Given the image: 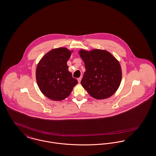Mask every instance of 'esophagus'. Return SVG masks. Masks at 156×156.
<instances>
[{
    "mask_svg": "<svg viewBox=\"0 0 156 156\" xmlns=\"http://www.w3.org/2000/svg\"><path fill=\"white\" fill-rule=\"evenodd\" d=\"M81 79H82V78H81V77H80V78H78V83H81Z\"/></svg>",
    "mask_w": 156,
    "mask_h": 156,
    "instance_id": "1",
    "label": "esophagus"
}]
</instances>
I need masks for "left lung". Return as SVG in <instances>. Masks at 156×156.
<instances>
[{
    "label": "left lung",
    "instance_id": "1",
    "mask_svg": "<svg viewBox=\"0 0 156 156\" xmlns=\"http://www.w3.org/2000/svg\"><path fill=\"white\" fill-rule=\"evenodd\" d=\"M78 53L85 68L81 81L84 89L97 100L113 96L122 80V68L118 60L105 50L81 49Z\"/></svg>",
    "mask_w": 156,
    "mask_h": 156
}]
</instances>
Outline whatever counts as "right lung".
<instances>
[{
	"instance_id": "add662e5",
	"label": "right lung",
	"mask_w": 156,
	"mask_h": 156,
	"mask_svg": "<svg viewBox=\"0 0 156 156\" xmlns=\"http://www.w3.org/2000/svg\"><path fill=\"white\" fill-rule=\"evenodd\" d=\"M73 50L53 48L39 61L36 68L37 83L41 92L49 99L62 101L72 92L78 81L68 71L67 62Z\"/></svg>"
}]
</instances>
